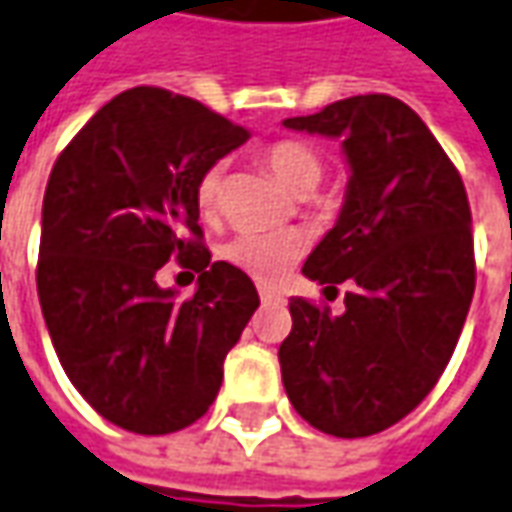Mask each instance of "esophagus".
I'll return each instance as SVG.
<instances>
[{
	"instance_id": "esophagus-1",
	"label": "esophagus",
	"mask_w": 512,
	"mask_h": 512,
	"mask_svg": "<svg viewBox=\"0 0 512 512\" xmlns=\"http://www.w3.org/2000/svg\"><path fill=\"white\" fill-rule=\"evenodd\" d=\"M260 300H263V305H283L285 297L274 288H260Z\"/></svg>"
}]
</instances>
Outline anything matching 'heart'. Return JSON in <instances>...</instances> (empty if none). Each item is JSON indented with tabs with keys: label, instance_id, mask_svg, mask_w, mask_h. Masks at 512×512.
Wrapping results in <instances>:
<instances>
[{
	"label": "heart",
	"instance_id": "1",
	"mask_svg": "<svg viewBox=\"0 0 512 512\" xmlns=\"http://www.w3.org/2000/svg\"><path fill=\"white\" fill-rule=\"evenodd\" d=\"M263 159L271 173L283 182L285 190H291L294 196L314 193L325 173L322 154L311 142H302V139L274 142L266 148ZM221 187H224V162H215L198 176L196 201L201 212H212L218 207ZM302 249H305V241L300 232H241L224 246V257L235 269L246 271L260 283H274L302 255Z\"/></svg>",
	"mask_w": 512,
	"mask_h": 512
}]
</instances>
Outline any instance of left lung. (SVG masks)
Returning a JSON list of instances; mask_svg holds the SVG:
<instances>
[{"label": "left lung", "instance_id": "obj_1", "mask_svg": "<svg viewBox=\"0 0 512 512\" xmlns=\"http://www.w3.org/2000/svg\"><path fill=\"white\" fill-rule=\"evenodd\" d=\"M283 125L342 139V212L302 274L353 285L339 316L291 297L283 387L314 429L370 437L429 395L457 347L476 285L468 196L440 142L398 97H347Z\"/></svg>", "mask_w": 512, "mask_h": 512}]
</instances>
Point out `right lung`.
I'll list each match as a JSON object with an SVG mask.
<instances>
[{
  "instance_id": "right-lung-1",
  "label": "right lung",
  "mask_w": 512,
  "mask_h": 512,
  "mask_svg": "<svg viewBox=\"0 0 512 512\" xmlns=\"http://www.w3.org/2000/svg\"><path fill=\"white\" fill-rule=\"evenodd\" d=\"M246 139L193 97L137 86L97 111L52 168L41 314L72 387L120 429L170 434L196 423L260 305L241 269L212 263L198 227V176ZM168 259L199 271L190 301L155 283Z\"/></svg>"
}]
</instances>
